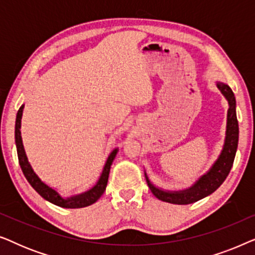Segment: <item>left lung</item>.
<instances>
[{"label": "left lung", "instance_id": "left-lung-1", "mask_svg": "<svg viewBox=\"0 0 255 255\" xmlns=\"http://www.w3.org/2000/svg\"><path fill=\"white\" fill-rule=\"evenodd\" d=\"M217 87L223 95L226 97L230 106L228 110V127H226L225 144L221 155H219L217 161L215 162V165L211 167V169L205 175L202 176L190 189L180 191V193H168V191L160 190L153 186L149 182L147 176H146L149 189L159 200L173 204L194 203V202L214 193L224 182L226 176L229 175L230 170L232 168L233 161H235L239 138V127L236 113V97L232 89L228 85L218 82Z\"/></svg>", "mask_w": 255, "mask_h": 255}]
</instances>
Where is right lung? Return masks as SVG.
I'll list each match as a JSON object with an SVG mask.
<instances>
[{
	"mask_svg": "<svg viewBox=\"0 0 255 255\" xmlns=\"http://www.w3.org/2000/svg\"><path fill=\"white\" fill-rule=\"evenodd\" d=\"M23 108L22 106L19 108L18 113H17L16 116V125H15V139H16V147H17V155H18V162L20 168H22V172L24 176L26 177L27 182H29L34 190L37 191L38 194L40 195L41 197L45 198V200L51 202L58 207L61 208H68V209H78V208H85L88 207V205L95 203V202L99 200V198L102 196V194L106 190L107 183H108V177H109L110 173V167L111 163H113L115 156L117 154L118 149H114L109 155V158L107 160L106 166H104V169L102 172V175H101L99 182L96 183V186L87 191L85 194L78 195V196L69 197V198H64L59 195L57 191L52 189L48 186H46L44 182H41L39 177L36 175V173L33 172L32 167L30 166L29 161H27L26 154L24 152V147L22 144V137H20V120H22V114H23Z\"/></svg>",
	"mask_w": 255,
	"mask_h": 255,
	"instance_id": "right-lung-1",
	"label": "right lung"
}]
</instances>
